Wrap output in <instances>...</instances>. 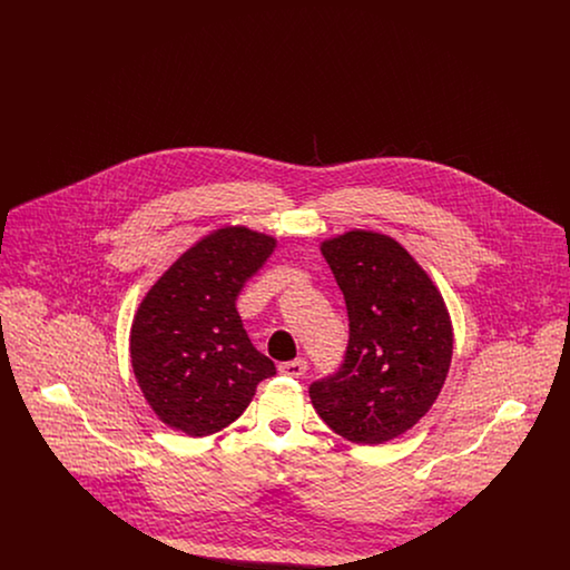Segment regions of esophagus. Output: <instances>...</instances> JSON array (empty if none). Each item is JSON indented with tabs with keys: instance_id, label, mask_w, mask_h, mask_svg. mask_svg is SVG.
I'll return each mask as SVG.
<instances>
[{
	"instance_id": "esophagus-1",
	"label": "esophagus",
	"mask_w": 570,
	"mask_h": 570,
	"mask_svg": "<svg viewBox=\"0 0 570 570\" xmlns=\"http://www.w3.org/2000/svg\"><path fill=\"white\" fill-rule=\"evenodd\" d=\"M279 372H282L284 376H291V379H301V376L307 372V361H305V358H295V361L282 363V365H279Z\"/></svg>"
}]
</instances>
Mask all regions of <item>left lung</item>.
<instances>
[{"instance_id": "1", "label": "left lung", "mask_w": 570, "mask_h": 570, "mask_svg": "<svg viewBox=\"0 0 570 570\" xmlns=\"http://www.w3.org/2000/svg\"><path fill=\"white\" fill-rule=\"evenodd\" d=\"M348 309L340 372L309 386L318 416L354 444L412 430L435 404L453 356V323L434 279L404 245L353 228L321 242Z\"/></svg>"}]
</instances>
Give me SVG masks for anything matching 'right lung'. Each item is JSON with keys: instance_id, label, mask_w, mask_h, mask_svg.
Returning a JSON list of instances; mask_svg holds the SVG:
<instances>
[{"instance_id": "1", "label": "right lung", "mask_w": 570, "mask_h": 570, "mask_svg": "<svg viewBox=\"0 0 570 570\" xmlns=\"http://www.w3.org/2000/svg\"><path fill=\"white\" fill-rule=\"evenodd\" d=\"M277 239L247 226H219L190 245L147 291L130 328V358L142 397L166 428L191 438L237 421L272 379L237 312L245 282Z\"/></svg>"}]
</instances>
